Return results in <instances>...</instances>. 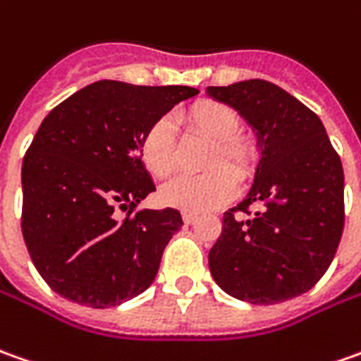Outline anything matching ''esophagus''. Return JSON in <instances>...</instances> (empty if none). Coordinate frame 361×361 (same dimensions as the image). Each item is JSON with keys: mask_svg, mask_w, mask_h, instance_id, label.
Segmentation results:
<instances>
[{"mask_svg": "<svg viewBox=\"0 0 361 361\" xmlns=\"http://www.w3.org/2000/svg\"><path fill=\"white\" fill-rule=\"evenodd\" d=\"M197 220V214L195 212H183V222L185 224H192Z\"/></svg>", "mask_w": 361, "mask_h": 361, "instance_id": "esophagus-1", "label": "esophagus"}]
</instances>
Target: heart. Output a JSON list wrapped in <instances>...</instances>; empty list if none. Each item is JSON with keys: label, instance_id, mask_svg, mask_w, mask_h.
Masks as SVG:
<instances>
[{"label": "heart", "instance_id": "heart-1", "mask_svg": "<svg viewBox=\"0 0 361 361\" xmlns=\"http://www.w3.org/2000/svg\"><path fill=\"white\" fill-rule=\"evenodd\" d=\"M180 121L188 135L209 139L210 149L204 159L209 173L198 176H178L161 188V200L166 207L204 212L228 202L236 190V177L248 178L256 166V149L240 135V115L226 103L204 99L186 107ZM139 157L154 178L169 176L176 166V142L169 118H154L139 141ZM234 172L233 176L231 173Z\"/></svg>", "mask_w": 361, "mask_h": 361}]
</instances>
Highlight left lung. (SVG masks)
<instances>
[{
  "label": "left lung",
  "instance_id": "left-lung-1",
  "mask_svg": "<svg viewBox=\"0 0 361 361\" xmlns=\"http://www.w3.org/2000/svg\"><path fill=\"white\" fill-rule=\"evenodd\" d=\"M207 93L252 125L262 151L248 197L222 216L210 274L226 294L250 304L296 298L324 276L342 238L340 154L320 117L278 85L250 79ZM236 212L251 219H236Z\"/></svg>",
  "mask_w": 361,
  "mask_h": 361
}]
</instances>
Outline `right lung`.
<instances>
[{"mask_svg": "<svg viewBox=\"0 0 361 361\" xmlns=\"http://www.w3.org/2000/svg\"><path fill=\"white\" fill-rule=\"evenodd\" d=\"M197 93L97 81L43 118L23 157L21 232L53 292L111 308L151 286L183 219L176 209H137L154 190L139 141L154 118ZM117 208L128 212L123 219Z\"/></svg>", "mask_w": 361, "mask_h": 361, "instance_id": "1", "label": "right lung"}]
</instances>
